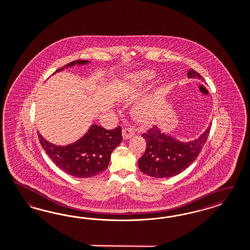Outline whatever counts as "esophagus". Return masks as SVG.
I'll return each mask as SVG.
<instances>
[{
    "label": "esophagus",
    "instance_id": "1",
    "mask_svg": "<svg viewBox=\"0 0 250 250\" xmlns=\"http://www.w3.org/2000/svg\"><path fill=\"white\" fill-rule=\"evenodd\" d=\"M122 135H123V138L125 139H128V138H132L135 135V133L131 128L125 127L122 131Z\"/></svg>",
    "mask_w": 250,
    "mask_h": 250
}]
</instances>
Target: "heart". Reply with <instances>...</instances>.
Returning a JSON list of instances; mask_svg holds the SVG:
<instances>
[{
  "instance_id": "obj_1",
  "label": "heart",
  "mask_w": 250,
  "mask_h": 250,
  "mask_svg": "<svg viewBox=\"0 0 250 250\" xmlns=\"http://www.w3.org/2000/svg\"><path fill=\"white\" fill-rule=\"evenodd\" d=\"M154 79H155V75L152 72L143 71V72H140L138 74L132 75L126 78V80L125 82V86L127 88H132L135 86H141V85H144L148 82H151ZM137 112H138L139 118H141L143 120L148 121L153 117L155 112L151 106L143 105L138 108Z\"/></svg>"
}]
</instances>
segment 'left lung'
<instances>
[{"instance_id": "8db88e82", "label": "left lung", "mask_w": 250, "mask_h": 250, "mask_svg": "<svg viewBox=\"0 0 250 250\" xmlns=\"http://www.w3.org/2000/svg\"><path fill=\"white\" fill-rule=\"evenodd\" d=\"M188 78L203 79L194 69H190ZM210 125L199 138L182 142L162 132L157 125L142 134L146 142V151L138 160V168L146 175L168 178L186 170L197 159L207 138Z\"/></svg>"}]
</instances>
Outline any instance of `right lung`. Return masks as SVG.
Returning <instances> with one entry per match:
<instances>
[{
	"mask_svg": "<svg viewBox=\"0 0 250 250\" xmlns=\"http://www.w3.org/2000/svg\"><path fill=\"white\" fill-rule=\"evenodd\" d=\"M88 61L71 62L57 72L76 64H86ZM41 145L46 153L61 170L78 178H88L104 172L110 163L112 152L123 140L122 128L106 130L103 126L92 125L86 134L78 141L66 146L53 145L38 132Z\"/></svg>",
	"mask_w": 250,
	"mask_h": 250,
	"instance_id": "obj_1",
	"label": "right lung"
}]
</instances>
